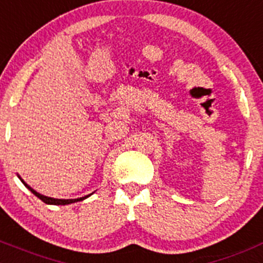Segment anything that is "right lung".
<instances>
[{
	"label": "right lung",
	"instance_id": "add662e5",
	"mask_svg": "<svg viewBox=\"0 0 263 263\" xmlns=\"http://www.w3.org/2000/svg\"><path fill=\"white\" fill-rule=\"evenodd\" d=\"M22 181H23V180H22ZM23 184H24V185H26L27 188H28L29 191H31L32 193H33V195L37 196V197L40 198L41 201H44V202H45V203H49V205H68V203L78 202V201L84 200V198H87L88 196H89V195H88V196H85V197L75 198V200H62V198H51V197H46V196H43V195H40V193H37L35 190H32L31 187H28V185H27V184L24 183V181H23Z\"/></svg>",
	"mask_w": 263,
	"mask_h": 263
}]
</instances>
